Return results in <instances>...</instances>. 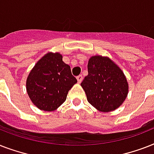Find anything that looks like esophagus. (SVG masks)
<instances>
[{
  "label": "esophagus",
  "instance_id": "esophagus-1",
  "mask_svg": "<svg viewBox=\"0 0 154 154\" xmlns=\"http://www.w3.org/2000/svg\"><path fill=\"white\" fill-rule=\"evenodd\" d=\"M82 79H83V77H82V75H79V76H77V80L78 83H81L82 82Z\"/></svg>",
  "mask_w": 154,
  "mask_h": 154
}]
</instances>
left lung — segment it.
<instances>
[{"instance_id": "obj_1", "label": "left lung", "mask_w": 154, "mask_h": 154, "mask_svg": "<svg viewBox=\"0 0 154 154\" xmlns=\"http://www.w3.org/2000/svg\"><path fill=\"white\" fill-rule=\"evenodd\" d=\"M81 85L89 103L102 112L117 109L129 93V84L122 69L109 57L101 55L89 59L88 75Z\"/></svg>"}]
</instances>
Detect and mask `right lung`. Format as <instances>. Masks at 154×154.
I'll use <instances>...</instances> for the list:
<instances>
[{"instance_id": "obj_1", "label": "right lung", "mask_w": 154, "mask_h": 154, "mask_svg": "<svg viewBox=\"0 0 154 154\" xmlns=\"http://www.w3.org/2000/svg\"><path fill=\"white\" fill-rule=\"evenodd\" d=\"M77 82L70 66L62 60V55L58 52H49L28 75L26 90L36 107L51 112L65 102L69 90Z\"/></svg>"}]
</instances>
